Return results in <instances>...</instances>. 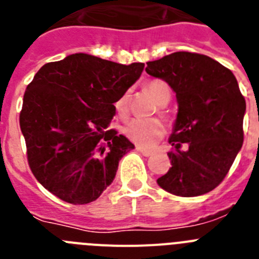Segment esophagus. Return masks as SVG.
Listing matches in <instances>:
<instances>
[{
	"mask_svg": "<svg viewBox=\"0 0 259 259\" xmlns=\"http://www.w3.org/2000/svg\"><path fill=\"white\" fill-rule=\"evenodd\" d=\"M136 150L137 152H140L143 155H145V157H150V155L153 154V152L144 149V148H141V146H136Z\"/></svg>",
	"mask_w": 259,
	"mask_h": 259,
	"instance_id": "1",
	"label": "esophagus"
}]
</instances>
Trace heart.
I'll return each mask as SVG.
<instances>
[{
    "label": "heart",
    "instance_id": "obj_1",
    "mask_svg": "<svg viewBox=\"0 0 259 259\" xmlns=\"http://www.w3.org/2000/svg\"><path fill=\"white\" fill-rule=\"evenodd\" d=\"M145 88L158 105H166L171 100L172 92L164 80H150L149 83H146ZM114 106L120 115H125L130 106V92L119 96ZM164 132L166 128L158 119H132L124 128L125 136L132 143L143 148H153L163 137Z\"/></svg>",
    "mask_w": 259,
    "mask_h": 259
}]
</instances>
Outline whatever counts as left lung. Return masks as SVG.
Returning <instances> with one entry per match:
<instances>
[{
    "instance_id": "obj_1",
    "label": "left lung",
    "mask_w": 259,
    "mask_h": 259,
    "mask_svg": "<svg viewBox=\"0 0 259 259\" xmlns=\"http://www.w3.org/2000/svg\"><path fill=\"white\" fill-rule=\"evenodd\" d=\"M146 65L148 74L172 88L179 106L168 139L174 146L167 153L171 167L158 178V185L180 197L212 191L223 182L244 141L246 104L236 77L198 53L176 52Z\"/></svg>"
}]
</instances>
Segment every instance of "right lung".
<instances>
[{
	"instance_id": "right-lung-1",
	"label": "right lung",
	"mask_w": 259,
	"mask_h": 259,
	"mask_svg": "<svg viewBox=\"0 0 259 259\" xmlns=\"http://www.w3.org/2000/svg\"><path fill=\"white\" fill-rule=\"evenodd\" d=\"M144 63L120 65L76 53L44 65L28 84L20 130L32 172L72 205L97 200L134 144L109 130L115 101L140 77Z\"/></svg>"
}]
</instances>
